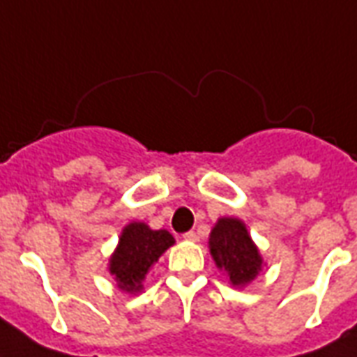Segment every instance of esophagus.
I'll use <instances>...</instances> for the list:
<instances>
[{
	"label": "esophagus",
	"mask_w": 357,
	"mask_h": 357,
	"mask_svg": "<svg viewBox=\"0 0 357 357\" xmlns=\"http://www.w3.org/2000/svg\"><path fill=\"white\" fill-rule=\"evenodd\" d=\"M184 239H186V241H197V234L194 232V230H192V232H186L184 234Z\"/></svg>",
	"instance_id": "34e87169"
}]
</instances>
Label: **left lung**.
Returning a JSON list of instances; mask_svg holds the SVG:
<instances>
[{
    "mask_svg": "<svg viewBox=\"0 0 357 357\" xmlns=\"http://www.w3.org/2000/svg\"><path fill=\"white\" fill-rule=\"evenodd\" d=\"M209 251L217 268L236 289L247 287L262 272L264 259L243 220L220 217L209 234Z\"/></svg>",
    "mask_w": 357,
    "mask_h": 357,
    "instance_id": "obj_1",
    "label": "left lung"
}]
</instances>
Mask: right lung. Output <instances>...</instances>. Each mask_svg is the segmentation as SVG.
Returning a JSON list of instances; mask_svg holds the SVG:
<instances>
[{"instance_id":"obj_1","label":"right lung","mask_w":357,"mask_h":357,"mask_svg":"<svg viewBox=\"0 0 357 357\" xmlns=\"http://www.w3.org/2000/svg\"><path fill=\"white\" fill-rule=\"evenodd\" d=\"M171 245H175V238L167 230H152L146 222L137 220L129 222L119 234L118 245L108 262L116 287L129 295L140 293L150 268Z\"/></svg>"}]
</instances>
